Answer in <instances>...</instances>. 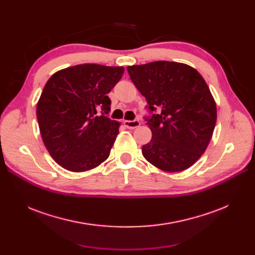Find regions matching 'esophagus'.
Listing matches in <instances>:
<instances>
[{
  "instance_id": "obj_1",
  "label": "esophagus",
  "mask_w": 255,
  "mask_h": 255,
  "mask_svg": "<svg viewBox=\"0 0 255 255\" xmlns=\"http://www.w3.org/2000/svg\"><path fill=\"white\" fill-rule=\"evenodd\" d=\"M123 123L128 128H136L140 126L139 120H125Z\"/></svg>"
}]
</instances>
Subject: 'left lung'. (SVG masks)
Returning a JSON list of instances; mask_svg holds the SVG:
<instances>
[{
    "label": "left lung",
    "mask_w": 255,
    "mask_h": 255,
    "mask_svg": "<svg viewBox=\"0 0 255 255\" xmlns=\"http://www.w3.org/2000/svg\"><path fill=\"white\" fill-rule=\"evenodd\" d=\"M129 78L145 98V118L152 139L142 155L167 172H180L194 165L210 143L217 120V107L206 82L195 68L175 61H153L128 66Z\"/></svg>",
    "instance_id": "obj_1"
}]
</instances>
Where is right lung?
Here are the masks:
<instances>
[{
	"mask_svg": "<svg viewBox=\"0 0 255 255\" xmlns=\"http://www.w3.org/2000/svg\"><path fill=\"white\" fill-rule=\"evenodd\" d=\"M123 67L83 64L54 73L37 103V120L45 148L58 165L73 172L90 170L110 156L120 123L106 117L107 94Z\"/></svg>",
	"mask_w": 255,
	"mask_h": 255,
	"instance_id": "1",
	"label": "right lung"
}]
</instances>
